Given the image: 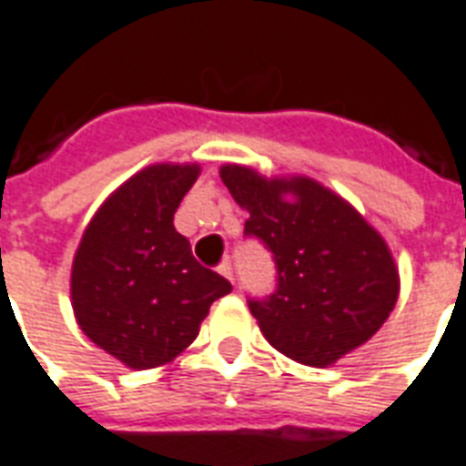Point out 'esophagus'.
Masks as SVG:
<instances>
[{
	"label": "esophagus",
	"mask_w": 466,
	"mask_h": 466,
	"mask_svg": "<svg viewBox=\"0 0 466 466\" xmlns=\"http://www.w3.org/2000/svg\"><path fill=\"white\" fill-rule=\"evenodd\" d=\"M219 272H222L224 278L232 279V282H234V265H232V262H229V259H227V262H224V265L219 267Z\"/></svg>",
	"instance_id": "34e87169"
}]
</instances>
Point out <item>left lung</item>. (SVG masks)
<instances>
[{
  "label": "left lung",
  "instance_id": "left-lung-1",
  "mask_svg": "<svg viewBox=\"0 0 466 466\" xmlns=\"http://www.w3.org/2000/svg\"><path fill=\"white\" fill-rule=\"evenodd\" d=\"M219 174L249 211L244 237L259 239L275 259V289L247 300L269 346L315 369L363 346L399 298V272L380 234L312 178L267 181L244 166Z\"/></svg>",
  "mask_w": 466,
  "mask_h": 466
}]
</instances>
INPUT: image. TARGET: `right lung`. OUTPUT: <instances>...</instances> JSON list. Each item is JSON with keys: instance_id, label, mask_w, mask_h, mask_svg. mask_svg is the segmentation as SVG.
Listing matches in <instances>:
<instances>
[{"instance_id": "right-lung-1", "label": "right lung", "mask_w": 466, "mask_h": 466, "mask_svg": "<svg viewBox=\"0 0 466 466\" xmlns=\"http://www.w3.org/2000/svg\"><path fill=\"white\" fill-rule=\"evenodd\" d=\"M199 166L158 164L128 178L97 209L75 252V318L128 369H156L194 343L229 279L191 255L174 214Z\"/></svg>"}]
</instances>
